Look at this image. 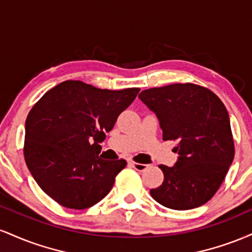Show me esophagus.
Listing matches in <instances>:
<instances>
[{
  "label": "esophagus",
  "instance_id": "1",
  "mask_svg": "<svg viewBox=\"0 0 252 252\" xmlns=\"http://www.w3.org/2000/svg\"><path fill=\"white\" fill-rule=\"evenodd\" d=\"M130 166L132 167V168H135L136 170H138V172H143V170L147 169V167H148V164H144V163H137V162H130L129 163Z\"/></svg>",
  "mask_w": 252,
  "mask_h": 252
}]
</instances>
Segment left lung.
Instances as JSON below:
<instances>
[{
    "label": "left lung",
    "mask_w": 252,
    "mask_h": 252,
    "mask_svg": "<svg viewBox=\"0 0 252 252\" xmlns=\"http://www.w3.org/2000/svg\"><path fill=\"white\" fill-rule=\"evenodd\" d=\"M138 98L156 115L163 140L178 142V161L173 167L158 166L163 182L150 194L173 210L206 204L220 187L235 156L225 105L209 89L190 83L144 90Z\"/></svg>",
    "instance_id": "8db88e82"
}]
</instances>
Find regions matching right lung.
Here are the masks:
<instances>
[{
	"label": "right lung",
	"instance_id": "add662e5",
	"mask_svg": "<svg viewBox=\"0 0 252 252\" xmlns=\"http://www.w3.org/2000/svg\"><path fill=\"white\" fill-rule=\"evenodd\" d=\"M138 91L66 80L40 98L26 120L24 154L46 194L74 210L94 206L108 194L126 161L100 158L99 143Z\"/></svg>",
	"mask_w": 252,
	"mask_h": 252
}]
</instances>
